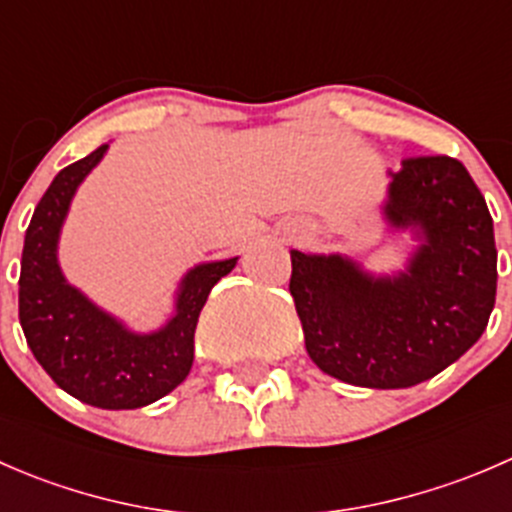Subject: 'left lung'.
Masks as SVG:
<instances>
[{"label":"left lung","mask_w":512,"mask_h":512,"mask_svg":"<svg viewBox=\"0 0 512 512\" xmlns=\"http://www.w3.org/2000/svg\"><path fill=\"white\" fill-rule=\"evenodd\" d=\"M386 175L381 215L416 242L406 265L376 275L339 252L292 250L289 292L309 359L324 374L366 389H409L485 332L498 252L485 198L456 158H409Z\"/></svg>","instance_id":"1"}]
</instances>
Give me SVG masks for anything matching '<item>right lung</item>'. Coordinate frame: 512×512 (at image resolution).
Masks as SVG:
<instances>
[{
    "label": "right lung",
    "mask_w": 512,
    "mask_h": 512,
    "mask_svg": "<svg viewBox=\"0 0 512 512\" xmlns=\"http://www.w3.org/2000/svg\"><path fill=\"white\" fill-rule=\"evenodd\" d=\"M108 143L66 165L36 205L19 275V322L29 349L59 389L96 409H141L163 399L190 374L195 327L210 289L237 257L190 267L175 289L173 314L153 332H136L71 285L59 265L61 227L86 175Z\"/></svg>",
    "instance_id": "right-lung-1"
}]
</instances>
